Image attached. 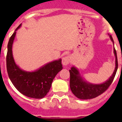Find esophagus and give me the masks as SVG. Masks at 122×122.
I'll return each mask as SVG.
<instances>
[{
	"label": "esophagus",
	"mask_w": 122,
	"mask_h": 122,
	"mask_svg": "<svg viewBox=\"0 0 122 122\" xmlns=\"http://www.w3.org/2000/svg\"><path fill=\"white\" fill-rule=\"evenodd\" d=\"M71 57L70 56H66V57H64L62 59V64L63 65H69L70 63H71Z\"/></svg>",
	"instance_id": "34e87169"
}]
</instances>
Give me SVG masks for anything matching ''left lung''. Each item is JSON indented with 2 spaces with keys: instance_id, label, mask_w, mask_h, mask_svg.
Returning <instances> with one entry per match:
<instances>
[{
  "instance_id": "8db88e82",
  "label": "left lung",
  "mask_w": 122,
  "mask_h": 122,
  "mask_svg": "<svg viewBox=\"0 0 122 122\" xmlns=\"http://www.w3.org/2000/svg\"><path fill=\"white\" fill-rule=\"evenodd\" d=\"M110 39L114 44L112 35H110ZM114 54L115 56V68L113 73L107 81L101 84H92L83 80L80 76L79 71L75 67L73 66L69 70L70 74V87L73 94L80 99H89L96 97L105 92L113 81L118 69V60L117 51L114 47Z\"/></svg>"
}]
</instances>
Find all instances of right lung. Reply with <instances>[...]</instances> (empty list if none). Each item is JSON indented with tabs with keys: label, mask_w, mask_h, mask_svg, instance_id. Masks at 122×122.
Masks as SVG:
<instances>
[{
	"label": "right lung",
	"mask_w": 122,
	"mask_h": 122,
	"mask_svg": "<svg viewBox=\"0 0 122 122\" xmlns=\"http://www.w3.org/2000/svg\"><path fill=\"white\" fill-rule=\"evenodd\" d=\"M21 25V24L10 37L7 45L6 66L8 76L14 87L22 94L31 98H43L49 92L56 75L63 69L61 59L50 62L32 72L20 69L14 62L12 47L16 30Z\"/></svg>",
	"instance_id": "add662e5"
}]
</instances>
